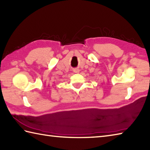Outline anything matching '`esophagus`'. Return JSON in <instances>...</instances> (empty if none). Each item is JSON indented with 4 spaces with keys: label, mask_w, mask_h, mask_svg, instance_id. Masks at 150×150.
<instances>
[{
    "label": "esophagus",
    "mask_w": 150,
    "mask_h": 150,
    "mask_svg": "<svg viewBox=\"0 0 150 150\" xmlns=\"http://www.w3.org/2000/svg\"><path fill=\"white\" fill-rule=\"evenodd\" d=\"M73 71H74V72H75V73H78L79 72H80V69H73Z\"/></svg>",
    "instance_id": "esophagus-1"
}]
</instances>
